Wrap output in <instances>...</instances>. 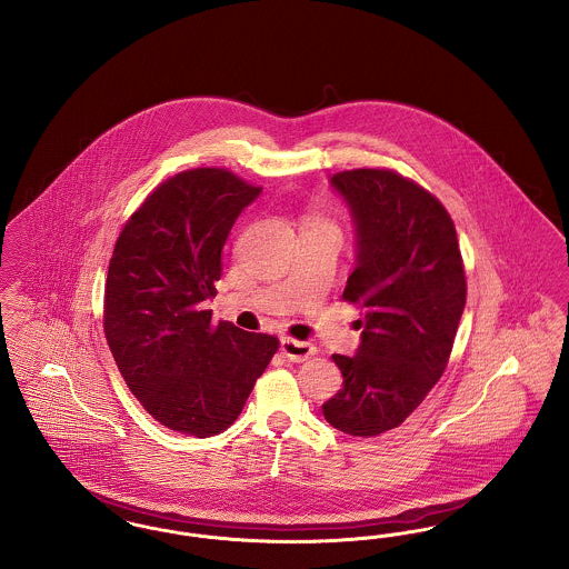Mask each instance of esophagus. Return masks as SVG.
I'll list each match as a JSON object with an SVG mask.
<instances>
[{"instance_id": "34e87169", "label": "esophagus", "mask_w": 569, "mask_h": 569, "mask_svg": "<svg viewBox=\"0 0 569 569\" xmlns=\"http://www.w3.org/2000/svg\"><path fill=\"white\" fill-rule=\"evenodd\" d=\"M281 352L292 362H302L316 353V348L307 341H297V339L288 337V339H281Z\"/></svg>"}]
</instances>
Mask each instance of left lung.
<instances>
[{
	"label": "left lung",
	"mask_w": 569,
	"mask_h": 569,
	"mask_svg": "<svg viewBox=\"0 0 569 569\" xmlns=\"http://www.w3.org/2000/svg\"><path fill=\"white\" fill-rule=\"evenodd\" d=\"M352 213L356 269L343 298L365 309L356 356L335 353L343 388L325 418L343 433L397 429L446 371L467 298L455 221L433 193L392 170L330 179Z\"/></svg>",
	"instance_id": "left-lung-1"
}]
</instances>
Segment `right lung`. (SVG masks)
I'll use <instances>...</instances> for the list:
<instances>
[{"label":"right lung","instance_id":"1","mask_svg":"<svg viewBox=\"0 0 569 569\" xmlns=\"http://www.w3.org/2000/svg\"><path fill=\"white\" fill-rule=\"evenodd\" d=\"M253 188L223 168L163 181L123 226L110 258L104 332L140 406L177 433L211 437L241 413L279 341L213 322L221 249Z\"/></svg>","mask_w":569,"mask_h":569}]
</instances>
